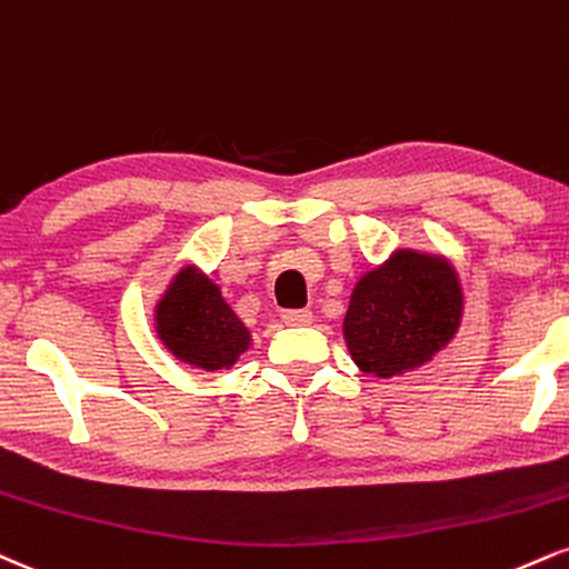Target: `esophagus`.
Masks as SVG:
<instances>
[{
    "instance_id": "esophagus-1",
    "label": "esophagus",
    "mask_w": 569,
    "mask_h": 569,
    "mask_svg": "<svg viewBox=\"0 0 569 569\" xmlns=\"http://www.w3.org/2000/svg\"><path fill=\"white\" fill-rule=\"evenodd\" d=\"M280 318H283L286 326H307V323H312V312L310 310H286L283 315H280Z\"/></svg>"
}]
</instances>
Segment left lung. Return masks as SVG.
I'll use <instances>...</instances> for the list:
<instances>
[{
  "label": "left lung",
  "instance_id": "left-lung-1",
  "mask_svg": "<svg viewBox=\"0 0 569 569\" xmlns=\"http://www.w3.org/2000/svg\"><path fill=\"white\" fill-rule=\"evenodd\" d=\"M461 307V286L445 259L397 251L355 286L345 318L352 360L385 379L410 371L453 339Z\"/></svg>",
  "mask_w": 569,
  "mask_h": 569
}]
</instances>
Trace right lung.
Segmentation results:
<instances>
[{"instance_id": "1", "label": "right lung", "mask_w": 569, "mask_h": 569, "mask_svg": "<svg viewBox=\"0 0 569 569\" xmlns=\"http://www.w3.org/2000/svg\"><path fill=\"white\" fill-rule=\"evenodd\" d=\"M156 331L167 350L190 366L222 371L249 350V328L209 278L182 270L156 307Z\"/></svg>"}]
</instances>
